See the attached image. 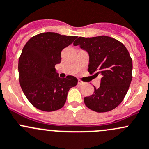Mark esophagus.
Returning <instances> with one entry per match:
<instances>
[{
	"label": "esophagus",
	"instance_id": "1",
	"mask_svg": "<svg viewBox=\"0 0 149 149\" xmlns=\"http://www.w3.org/2000/svg\"><path fill=\"white\" fill-rule=\"evenodd\" d=\"M77 83H78V85H85V82H82V81L80 80V79H78Z\"/></svg>",
	"mask_w": 149,
	"mask_h": 149
}]
</instances>
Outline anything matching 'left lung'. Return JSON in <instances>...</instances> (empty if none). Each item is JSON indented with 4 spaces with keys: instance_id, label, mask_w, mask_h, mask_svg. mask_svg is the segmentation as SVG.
<instances>
[{
    "instance_id": "8db88e82",
    "label": "left lung",
    "mask_w": 149,
    "mask_h": 149,
    "mask_svg": "<svg viewBox=\"0 0 149 149\" xmlns=\"http://www.w3.org/2000/svg\"><path fill=\"white\" fill-rule=\"evenodd\" d=\"M88 52L90 74L100 75V85L94 93L84 98L86 106L105 113L118 106L125 97L132 80L133 62L123 44L107 36L80 37L74 42Z\"/></svg>"
}]
</instances>
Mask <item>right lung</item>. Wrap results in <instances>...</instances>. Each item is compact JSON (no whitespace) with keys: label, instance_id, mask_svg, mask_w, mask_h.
Returning a JSON list of instances; mask_svg holds the SVG:
<instances>
[{"label":"right lung","instance_id":"obj_1","mask_svg":"<svg viewBox=\"0 0 149 149\" xmlns=\"http://www.w3.org/2000/svg\"><path fill=\"white\" fill-rule=\"evenodd\" d=\"M77 36L46 32L31 38L23 48L18 60L20 85L33 106L52 112L64 106L71 87L77 84L74 76L59 77L55 65L61 62L62 49Z\"/></svg>","mask_w":149,"mask_h":149}]
</instances>
